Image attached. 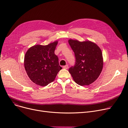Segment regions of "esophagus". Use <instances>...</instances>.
Wrapping results in <instances>:
<instances>
[{"label": "esophagus", "mask_w": 128, "mask_h": 128, "mask_svg": "<svg viewBox=\"0 0 128 128\" xmlns=\"http://www.w3.org/2000/svg\"><path fill=\"white\" fill-rule=\"evenodd\" d=\"M68 68V65H66L64 66L63 67V69H65V70H67V69Z\"/></svg>", "instance_id": "1"}]
</instances>
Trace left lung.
Returning <instances> with one entry per match:
<instances>
[{"mask_svg": "<svg viewBox=\"0 0 128 128\" xmlns=\"http://www.w3.org/2000/svg\"><path fill=\"white\" fill-rule=\"evenodd\" d=\"M68 43L75 53L76 64L70 68L74 82L80 86H88L99 77L103 66L102 52L100 47L89 40L80 42L70 39Z\"/></svg>", "mask_w": 128, "mask_h": 128, "instance_id": "1", "label": "left lung"}]
</instances>
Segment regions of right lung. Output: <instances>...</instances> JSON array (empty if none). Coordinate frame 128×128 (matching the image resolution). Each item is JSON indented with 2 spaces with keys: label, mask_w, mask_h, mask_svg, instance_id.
Wrapping results in <instances>:
<instances>
[{
  "label": "right lung",
  "mask_w": 128,
  "mask_h": 128,
  "mask_svg": "<svg viewBox=\"0 0 128 128\" xmlns=\"http://www.w3.org/2000/svg\"><path fill=\"white\" fill-rule=\"evenodd\" d=\"M58 41L48 45L36 44L26 52L24 64L27 74L35 84L46 86L54 80L62 68L58 63V58L54 53Z\"/></svg>",
  "instance_id": "add662e5"
}]
</instances>
